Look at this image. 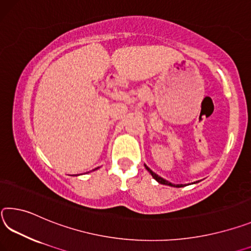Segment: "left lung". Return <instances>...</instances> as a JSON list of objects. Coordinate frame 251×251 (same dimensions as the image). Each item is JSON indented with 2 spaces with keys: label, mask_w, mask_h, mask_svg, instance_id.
I'll list each match as a JSON object with an SVG mask.
<instances>
[{
  "label": "left lung",
  "mask_w": 251,
  "mask_h": 251,
  "mask_svg": "<svg viewBox=\"0 0 251 251\" xmlns=\"http://www.w3.org/2000/svg\"><path fill=\"white\" fill-rule=\"evenodd\" d=\"M145 167H146V169L150 172L151 174V176H153V179H155L157 180V181L159 182V183H161V184H166V186H171V187H176V188H181V187H183V184H174V183H171V182H169V181H167V180H164L163 178H161V176H159L157 174H154V172L151 170V169H149V168H148L146 164H145ZM194 183H196V182H194Z\"/></svg>",
  "instance_id": "8db88e82"
}]
</instances>
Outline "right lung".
Here are the masks:
<instances>
[{
	"label": "right lung",
	"instance_id": "right-lung-1",
	"mask_svg": "<svg viewBox=\"0 0 251 251\" xmlns=\"http://www.w3.org/2000/svg\"><path fill=\"white\" fill-rule=\"evenodd\" d=\"M97 169H98V168H97Z\"/></svg>",
	"mask_w": 251,
	"mask_h": 251
}]
</instances>
